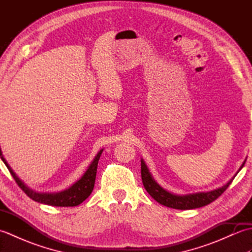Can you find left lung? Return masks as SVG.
Returning <instances> with one entry per match:
<instances>
[{"label":"left lung","instance_id":"left-lung-1","mask_svg":"<svg viewBox=\"0 0 252 252\" xmlns=\"http://www.w3.org/2000/svg\"><path fill=\"white\" fill-rule=\"evenodd\" d=\"M245 162L246 160L242 164V167H240L239 170L237 171V173L243 169ZM141 174H142V181H143L144 187H145V189L147 190L148 194L151 195L155 200L159 203H161V205L165 207L180 209V210H189V209L200 208V207L209 205V203H211L212 201H215L217 198L220 197L223 192L226 190V189L229 186V184L232 183V181L235 178L234 176V178L229 180L225 185H223L222 187H219L217 189L206 191V192H196V194L180 196V195L171 194V192H169L168 190L163 189L162 187L154 180L153 175L151 174V172H149L147 165L145 164V162H144L143 159L141 160Z\"/></svg>","mask_w":252,"mask_h":252}]
</instances>
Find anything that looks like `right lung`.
Instances as JSON below:
<instances>
[{
    "mask_svg": "<svg viewBox=\"0 0 252 252\" xmlns=\"http://www.w3.org/2000/svg\"><path fill=\"white\" fill-rule=\"evenodd\" d=\"M101 153H103V149L96 155L93 161L91 162L89 165L88 170L85 171V173L82 175V178L79 181H77L72 186L69 187V189L60 191V192H36L30 189L28 186L24 184V182L21 181L17 175L15 174L12 168L9 167L6 160L3 157L2 151L0 147V157L3 160V162L6 165L8 171L12 174L16 183L18 184L21 189L25 191V194L30 197L32 200L37 201L40 203H44V205L49 206H55V207H74L78 206L80 203L83 202L87 198L91 195L95 184V179H96V171H97V164L98 160Z\"/></svg>",
    "mask_w": 252,
    "mask_h": 252,
    "instance_id": "1",
    "label": "right lung"
}]
</instances>
